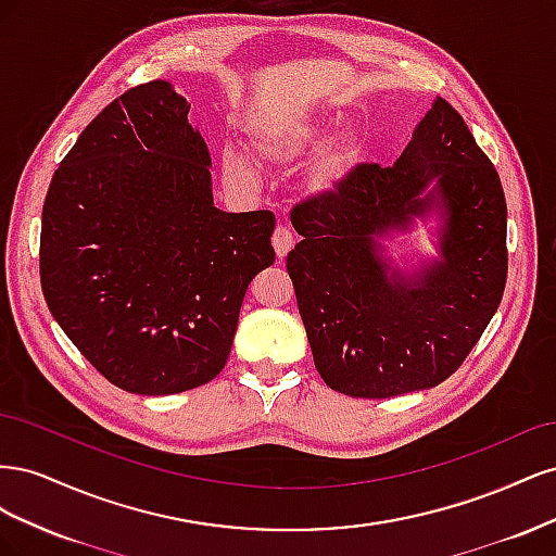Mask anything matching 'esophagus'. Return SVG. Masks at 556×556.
<instances>
[{
  "label": "esophagus",
  "mask_w": 556,
  "mask_h": 556,
  "mask_svg": "<svg viewBox=\"0 0 556 556\" xmlns=\"http://www.w3.org/2000/svg\"><path fill=\"white\" fill-rule=\"evenodd\" d=\"M271 243H274V248H276V252H278V257H285V255H288V252H290V250H292V245H294V237H292L290 227L278 225V227L274 229Z\"/></svg>",
  "instance_id": "obj_1"
}]
</instances>
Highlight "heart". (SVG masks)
Returning <instances> with one entry per match:
<instances>
[{"instance_id": "1", "label": "heart", "mask_w": 556, "mask_h": 556, "mask_svg": "<svg viewBox=\"0 0 556 556\" xmlns=\"http://www.w3.org/2000/svg\"><path fill=\"white\" fill-rule=\"evenodd\" d=\"M329 121H280L276 125H264L255 139L250 141L255 155L268 164H290L304 157L311 150L327 139ZM362 155V146L355 137H343L327 146L315 164V176L323 185L341 180ZM225 176L231 180H250L248 162L239 153H225Z\"/></svg>"}]
</instances>
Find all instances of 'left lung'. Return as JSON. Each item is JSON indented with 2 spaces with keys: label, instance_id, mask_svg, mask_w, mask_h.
<instances>
[{
  "label": "left lung",
  "instance_id": "left-lung-1",
  "mask_svg": "<svg viewBox=\"0 0 556 556\" xmlns=\"http://www.w3.org/2000/svg\"><path fill=\"white\" fill-rule=\"evenodd\" d=\"M433 203L446 213L444 260L415 281L390 275L375 237ZM290 220L304 237L288 252V274L315 368L348 396L390 399L447 380L506 290V197L443 97L394 166L357 164L333 190L296 204Z\"/></svg>",
  "mask_w": 556,
  "mask_h": 556
}]
</instances>
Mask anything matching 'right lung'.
I'll return each mask as SVG.
<instances>
[{
    "label": "right lung",
    "mask_w": 556,
    "mask_h": 556,
    "mask_svg": "<svg viewBox=\"0 0 556 556\" xmlns=\"http://www.w3.org/2000/svg\"><path fill=\"white\" fill-rule=\"evenodd\" d=\"M190 104L141 83L99 113L53 174L39 276L62 331L111 384L162 396L223 371L248 282L271 266V211L213 206Z\"/></svg>",
    "instance_id": "1"
}]
</instances>
